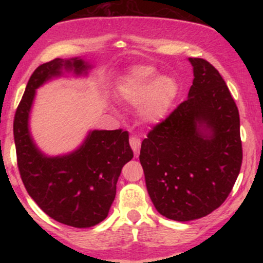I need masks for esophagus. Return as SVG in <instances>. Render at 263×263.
<instances>
[{
  "label": "esophagus",
  "mask_w": 263,
  "mask_h": 263,
  "mask_svg": "<svg viewBox=\"0 0 263 263\" xmlns=\"http://www.w3.org/2000/svg\"><path fill=\"white\" fill-rule=\"evenodd\" d=\"M129 146H131V148L134 149L135 152V156L138 157L140 155V149H141V140L138 137H131L129 138Z\"/></svg>",
  "instance_id": "obj_1"
}]
</instances>
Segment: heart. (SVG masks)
Instances as JSON below:
<instances>
[{
    "label": "heart",
    "mask_w": 263,
    "mask_h": 263,
    "mask_svg": "<svg viewBox=\"0 0 263 263\" xmlns=\"http://www.w3.org/2000/svg\"><path fill=\"white\" fill-rule=\"evenodd\" d=\"M123 102L138 106V117L147 125H159L170 115L179 84L171 75H161L152 66H134L122 75L116 86Z\"/></svg>",
    "instance_id": "1"
}]
</instances>
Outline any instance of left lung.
Masks as SVG:
<instances>
[{
  "instance_id": "left-lung-1",
  "label": "left lung",
  "mask_w": 263,
  "mask_h": 263,
  "mask_svg": "<svg viewBox=\"0 0 263 263\" xmlns=\"http://www.w3.org/2000/svg\"><path fill=\"white\" fill-rule=\"evenodd\" d=\"M188 60L194 74L188 99L153 127L140 152L151 200L176 221L218 209L242 162L240 116L224 79L206 60Z\"/></svg>"
}]
</instances>
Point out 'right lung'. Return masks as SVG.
Here are the masks:
<instances>
[{
    "label": "right lung",
    "mask_w": 263,
    "mask_h": 263,
    "mask_svg": "<svg viewBox=\"0 0 263 263\" xmlns=\"http://www.w3.org/2000/svg\"><path fill=\"white\" fill-rule=\"evenodd\" d=\"M91 69L80 57L39 65L29 78L13 121L18 170L29 197L52 219L79 229L100 224L108 215L122 167L134 158L128 132L90 129L78 148L48 156L33 140L29 117L37 89L65 74L87 77Z\"/></svg>",
    "instance_id": "right-lung-1"
}]
</instances>
